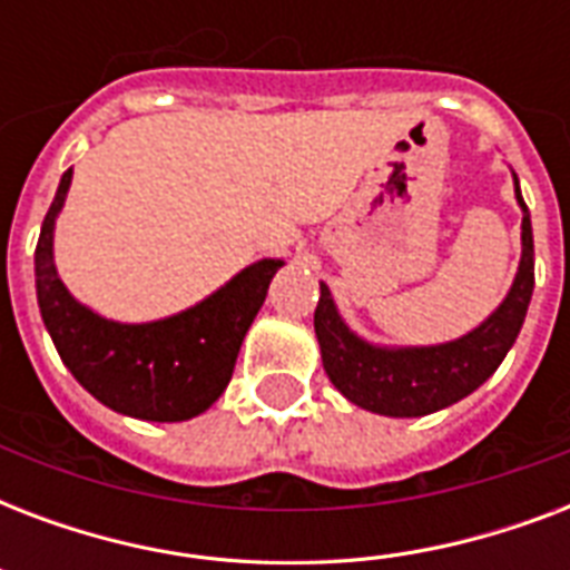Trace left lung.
Masks as SVG:
<instances>
[{
  "instance_id": "obj_1",
  "label": "left lung",
  "mask_w": 570,
  "mask_h": 570,
  "mask_svg": "<svg viewBox=\"0 0 570 570\" xmlns=\"http://www.w3.org/2000/svg\"><path fill=\"white\" fill-rule=\"evenodd\" d=\"M514 195L523 209L521 266L503 304L479 328L441 346L384 348L366 343L340 320L331 289L320 284V304L313 328L322 348V366L331 384L357 407L384 416H423L459 402L485 384L503 364L527 320L535 286V250H532L530 209L523 204L518 177Z\"/></svg>"
}]
</instances>
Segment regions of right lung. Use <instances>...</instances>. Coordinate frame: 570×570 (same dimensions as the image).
Listing matches in <instances>:
<instances>
[{
    "label": "right lung",
    "instance_id": "add662e5",
    "mask_svg": "<svg viewBox=\"0 0 570 570\" xmlns=\"http://www.w3.org/2000/svg\"><path fill=\"white\" fill-rule=\"evenodd\" d=\"M73 168L58 183L35 248L38 307L58 355L102 405L138 420L180 423L204 414L230 384L250 322L284 259H259L189 311L145 325H124L88 311L67 293L52 263L56 215Z\"/></svg>",
    "mask_w": 570,
    "mask_h": 570
}]
</instances>
